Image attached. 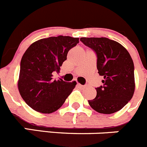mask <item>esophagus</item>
I'll use <instances>...</instances> for the list:
<instances>
[{
    "label": "esophagus",
    "mask_w": 147,
    "mask_h": 147,
    "mask_svg": "<svg viewBox=\"0 0 147 147\" xmlns=\"http://www.w3.org/2000/svg\"><path fill=\"white\" fill-rule=\"evenodd\" d=\"M77 86H78L79 88H85V87H86V86H83V85L80 84V83H78V84H77Z\"/></svg>",
    "instance_id": "obj_1"
}]
</instances>
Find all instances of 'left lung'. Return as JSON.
Returning a JSON list of instances; mask_svg holds the SVG:
<instances>
[{"label": "left lung", "instance_id": "1", "mask_svg": "<svg viewBox=\"0 0 147 147\" xmlns=\"http://www.w3.org/2000/svg\"><path fill=\"white\" fill-rule=\"evenodd\" d=\"M80 41L94 51L97 69L104 77L103 86L96 88V96L88 101L101 114L120 110L132 98L135 90L134 64L131 55L119 42L107 38H81Z\"/></svg>", "mask_w": 147, "mask_h": 147}]
</instances>
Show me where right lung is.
<instances>
[{
	"mask_svg": "<svg viewBox=\"0 0 147 147\" xmlns=\"http://www.w3.org/2000/svg\"><path fill=\"white\" fill-rule=\"evenodd\" d=\"M79 38L59 35L35 41L26 50L20 63L18 88L29 107L40 113L50 114L59 109L77 83L53 80L59 72L67 53Z\"/></svg>",
	"mask_w": 147,
	"mask_h": 147,
	"instance_id": "1",
	"label": "right lung"
}]
</instances>
